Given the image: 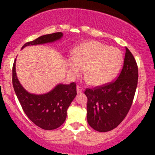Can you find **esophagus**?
Returning <instances> with one entry per match:
<instances>
[{
  "mask_svg": "<svg viewBox=\"0 0 155 155\" xmlns=\"http://www.w3.org/2000/svg\"><path fill=\"white\" fill-rule=\"evenodd\" d=\"M76 91H77V93H81V92L84 91V88L81 86H80V85H77V87H76Z\"/></svg>",
  "mask_w": 155,
  "mask_h": 155,
  "instance_id": "34e87169",
  "label": "esophagus"
}]
</instances>
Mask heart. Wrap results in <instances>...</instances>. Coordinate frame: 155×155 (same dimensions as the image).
Returning <instances> with one entry per match:
<instances>
[{"label":"heart","instance_id":"b5f03b06","mask_svg":"<svg viewBox=\"0 0 155 155\" xmlns=\"http://www.w3.org/2000/svg\"><path fill=\"white\" fill-rule=\"evenodd\" d=\"M123 57L117 48L96 41L86 42L76 48L73 58L67 60L68 71L78 77L85 70V79L94 86L106 84L114 79L122 65Z\"/></svg>","mask_w":155,"mask_h":155}]
</instances>
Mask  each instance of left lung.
I'll return each mask as SVG.
<instances>
[{"mask_svg": "<svg viewBox=\"0 0 155 155\" xmlns=\"http://www.w3.org/2000/svg\"><path fill=\"white\" fill-rule=\"evenodd\" d=\"M124 65L117 79L93 89L87 88V122L98 132L117 127L132 106L138 84V65L130 51L125 48Z\"/></svg>", "mask_w": 155, "mask_h": 155, "instance_id": "8db88e82", "label": "left lung"}]
</instances>
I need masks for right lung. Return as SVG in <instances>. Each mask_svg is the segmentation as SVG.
Segmentation results:
<instances>
[{
    "label": "right lung",
    "instance_id": "1",
    "mask_svg": "<svg viewBox=\"0 0 155 155\" xmlns=\"http://www.w3.org/2000/svg\"><path fill=\"white\" fill-rule=\"evenodd\" d=\"M63 33L58 32L38 37L34 41L27 42V46L51 43L59 40ZM16 59L12 68V84L17 98L27 117L35 125L44 130H54L61 126L67 116V110L76 95L75 82L70 84H59L43 95H35L26 91L19 83L16 74Z\"/></svg>",
    "mask_w": 155,
    "mask_h": 155
}]
</instances>
